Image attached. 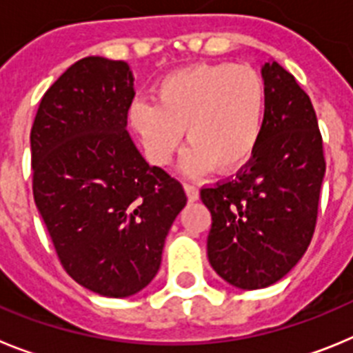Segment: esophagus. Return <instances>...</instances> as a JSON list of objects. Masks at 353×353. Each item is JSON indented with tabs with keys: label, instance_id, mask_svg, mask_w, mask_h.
Wrapping results in <instances>:
<instances>
[{
	"label": "esophagus",
	"instance_id": "obj_1",
	"mask_svg": "<svg viewBox=\"0 0 353 353\" xmlns=\"http://www.w3.org/2000/svg\"><path fill=\"white\" fill-rule=\"evenodd\" d=\"M183 189H185V194H187V198H189V201H196V199L199 198L198 187H194L192 183H185V185H183Z\"/></svg>",
	"mask_w": 353,
	"mask_h": 353
}]
</instances>
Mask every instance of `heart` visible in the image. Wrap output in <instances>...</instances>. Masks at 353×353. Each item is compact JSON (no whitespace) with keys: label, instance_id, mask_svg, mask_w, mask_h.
<instances>
[{"label":"heart","instance_id":"b5f03b06","mask_svg":"<svg viewBox=\"0 0 353 353\" xmlns=\"http://www.w3.org/2000/svg\"><path fill=\"white\" fill-rule=\"evenodd\" d=\"M154 102H132L129 120L155 166H168L187 143L182 170L198 176L239 170L252 155L263 130L267 88L248 65H196L171 72L155 86Z\"/></svg>","mask_w":353,"mask_h":353}]
</instances>
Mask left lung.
Here are the masks:
<instances>
[{
	"instance_id": "obj_1",
	"label": "left lung",
	"mask_w": 353,
	"mask_h": 353,
	"mask_svg": "<svg viewBox=\"0 0 353 353\" xmlns=\"http://www.w3.org/2000/svg\"><path fill=\"white\" fill-rule=\"evenodd\" d=\"M261 76L267 111L258 146L233 179L199 192L212 214L208 261L242 290L274 285L304 256L325 174L322 134L307 93L277 61H267Z\"/></svg>"
}]
</instances>
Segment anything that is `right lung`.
<instances>
[{"instance_id":"obj_1","label":"right lung","mask_w":353,"mask_h":353,"mask_svg":"<svg viewBox=\"0 0 353 353\" xmlns=\"http://www.w3.org/2000/svg\"><path fill=\"white\" fill-rule=\"evenodd\" d=\"M134 77L125 61L88 56L43 93L31 127L33 198L74 281L129 297L157 274L182 183L130 139Z\"/></svg>"}]
</instances>
